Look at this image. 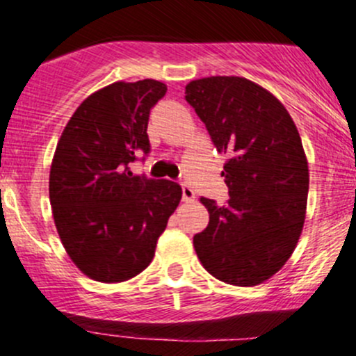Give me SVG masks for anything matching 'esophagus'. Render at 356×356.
Wrapping results in <instances>:
<instances>
[{"label":"esophagus","instance_id":"1","mask_svg":"<svg viewBox=\"0 0 356 356\" xmlns=\"http://www.w3.org/2000/svg\"><path fill=\"white\" fill-rule=\"evenodd\" d=\"M194 197H195V192L192 191V187L187 186V184H182V199L184 201L186 202L194 201Z\"/></svg>","mask_w":356,"mask_h":356}]
</instances>
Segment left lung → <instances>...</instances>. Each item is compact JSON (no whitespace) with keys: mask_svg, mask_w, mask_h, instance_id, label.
I'll use <instances>...</instances> for the list:
<instances>
[{"mask_svg":"<svg viewBox=\"0 0 356 356\" xmlns=\"http://www.w3.org/2000/svg\"><path fill=\"white\" fill-rule=\"evenodd\" d=\"M186 100L229 155V199L201 197L209 224L194 236L195 252L224 283L256 286L283 268L303 229L309 175L300 134L276 97L241 76L191 81Z\"/></svg>","mask_w":356,"mask_h":356,"instance_id":"obj_1","label":"left lung"}]
</instances>
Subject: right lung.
Instances as JSON below:
<instances>
[{
	"instance_id": "add662e5",
	"label": "right lung",
	"mask_w": 356,
	"mask_h": 356,
	"mask_svg": "<svg viewBox=\"0 0 356 356\" xmlns=\"http://www.w3.org/2000/svg\"><path fill=\"white\" fill-rule=\"evenodd\" d=\"M165 92L157 80L108 85L83 100L56 145L53 219L68 256L95 281L120 283L144 271L181 202L177 182L129 167L150 154V110Z\"/></svg>"
}]
</instances>
